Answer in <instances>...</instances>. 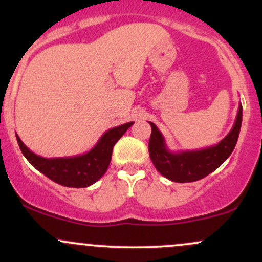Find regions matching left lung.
<instances>
[{"label": "left lung", "mask_w": 262, "mask_h": 262, "mask_svg": "<svg viewBox=\"0 0 262 262\" xmlns=\"http://www.w3.org/2000/svg\"><path fill=\"white\" fill-rule=\"evenodd\" d=\"M243 121V107L239 110L233 128L217 145L200 150L171 151L167 149L164 135L154 123L149 140V154L156 170L173 182H193L208 176L229 158L236 145Z\"/></svg>", "instance_id": "1"}]
</instances>
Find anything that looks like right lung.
Returning a JSON list of instances; mask_svg holds the SVG:
<instances>
[{"instance_id": "1", "label": "right lung", "mask_w": 262, "mask_h": 262, "mask_svg": "<svg viewBox=\"0 0 262 262\" xmlns=\"http://www.w3.org/2000/svg\"><path fill=\"white\" fill-rule=\"evenodd\" d=\"M134 122L107 130L90 151L68 158H43L31 151L20 138L17 137L20 151L33 166L54 182L65 187L82 188L97 182L106 173L112 159V150L123 134Z\"/></svg>"}]
</instances>
